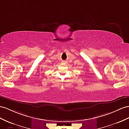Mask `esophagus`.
Returning a JSON list of instances; mask_svg holds the SVG:
<instances>
[{"mask_svg": "<svg viewBox=\"0 0 129 129\" xmlns=\"http://www.w3.org/2000/svg\"><path fill=\"white\" fill-rule=\"evenodd\" d=\"M61 62H62V63H63V64H66V63H67V61H65V60H63V61H61Z\"/></svg>", "mask_w": 129, "mask_h": 129, "instance_id": "34e87169", "label": "esophagus"}]
</instances>
